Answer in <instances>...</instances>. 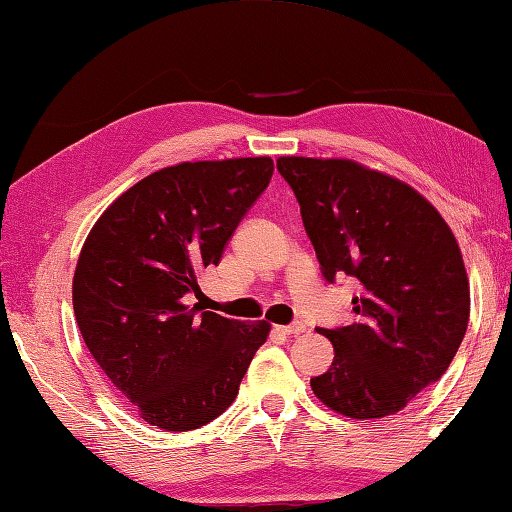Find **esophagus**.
Returning <instances> with one entry per match:
<instances>
[{
  "label": "esophagus",
  "mask_w": 512,
  "mask_h": 512,
  "mask_svg": "<svg viewBox=\"0 0 512 512\" xmlns=\"http://www.w3.org/2000/svg\"><path fill=\"white\" fill-rule=\"evenodd\" d=\"M306 330V324L304 322H293V324H288V326H282V333H286V335H302Z\"/></svg>",
  "instance_id": "1"
}]
</instances>
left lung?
Listing matches in <instances>:
<instances>
[{"mask_svg": "<svg viewBox=\"0 0 512 512\" xmlns=\"http://www.w3.org/2000/svg\"><path fill=\"white\" fill-rule=\"evenodd\" d=\"M277 170L328 284H359L355 319L317 328L335 348L310 379L322 402L353 419L395 415L439 382L466 335L470 290L453 230L399 179L350 159L279 157Z\"/></svg>", "mask_w": 512, "mask_h": 512, "instance_id": "1", "label": "left lung"}]
</instances>
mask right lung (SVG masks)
Returning a JSON list of instances; mask_svg holds the SVG:
<instances>
[{
    "label": "right lung",
    "instance_id": "obj_1",
    "mask_svg": "<svg viewBox=\"0 0 512 512\" xmlns=\"http://www.w3.org/2000/svg\"><path fill=\"white\" fill-rule=\"evenodd\" d=\"M270 177V157L162 168L90 230L73 279L79 333L150 426L182 433L213 422L266 342L268 322H237L193 297Z\"/></svg>",
    "mask_w": 512,
    "mask_h": 512
}]
</instances>
